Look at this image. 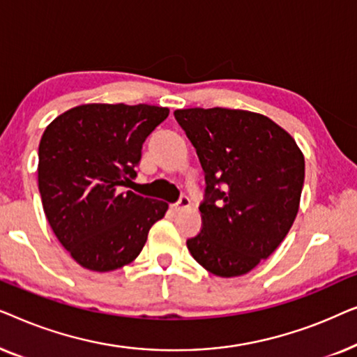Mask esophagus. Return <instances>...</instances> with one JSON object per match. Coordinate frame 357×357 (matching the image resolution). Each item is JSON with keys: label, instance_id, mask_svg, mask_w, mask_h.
Segmentation results:
<instances>
[{"label": "esophagus", "instance_id": "obj_1", "mask_svg": "<svg viewBox=\"0 0 357 357\" xmlns=\"http://www.w3.org/2000/svg\"><path fill=\"white\" fill-rule=\"evenodd\" d=\"M190 204H192V203H190V198L188 197H182L177 203L172 204V209H174V211H182V209L190 208Z\"/></svg>", "mask_w": 357, "mask_h": 357}]
</instances>
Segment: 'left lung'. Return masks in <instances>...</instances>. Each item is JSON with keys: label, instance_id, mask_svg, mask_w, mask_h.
<instances>
[{"label": "left lung", "instance_id": "left-lung-1", "mask_svg": "<svg viewBox=\"0 0 357 357\" xmlns=\"http://www.w3.org/2000/svg\"><path fill=\"white\" fill-rule=\"evenodd\" d=\"M175 120L197 149L206 190L192 257L213 275H247L284 241L299 211L304 154L292 136L261 114L182 109Z\"/></svg>", "mask_w": 357, "mask_h": 357}]
</instances>
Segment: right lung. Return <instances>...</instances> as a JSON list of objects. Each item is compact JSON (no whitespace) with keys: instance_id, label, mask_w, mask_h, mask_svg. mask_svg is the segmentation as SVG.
<instances>
[{"instance_id":"add662e5","label":"right lung","mask_w":357,"mask_h":357,"mask_svg":"<svg viewBox=\"0 0 357 357\" xmlns=\"http://www.w3.org/2000/svg\"><path fill=\"white\" fill-rule=\"evenodd\" d=\"M167 107L84 104L58 115L38 144V192L48 224L76 263L114 271L143 250L169 204L125 187Z\"/></svg>"}]
</instances>
